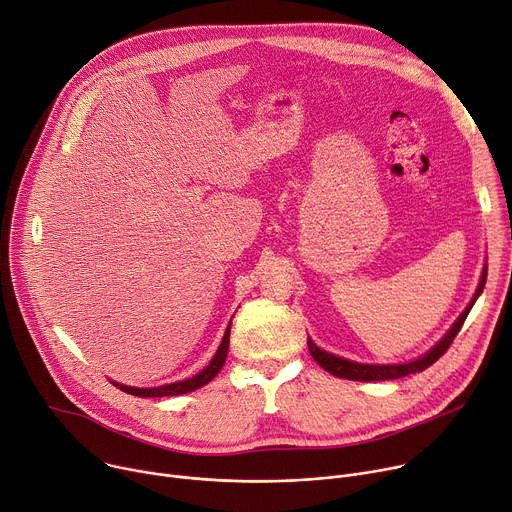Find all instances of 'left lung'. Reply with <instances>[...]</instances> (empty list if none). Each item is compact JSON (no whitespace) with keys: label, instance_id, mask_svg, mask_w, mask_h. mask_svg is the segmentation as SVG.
<instances>
[{"label":"left lung","instance_id":"left-lung-1","mask_svg":"<svg viewBox=\"0 0 512 512\" xmlns=\"http://www.w3.org/2000/svg\"><path fill=\"white\" fill-rule=\"evenodd\" d=\"M486 273H488V269L484 267L482 280H480L478 290H476L472 302L468 304V308L463 310L461 316L453 322V327L447 331V335H445L431 351H427L423 357H418V359H414V361H406V363H396V365H369V363L349 361V359H343V357H339V355L322 351L320 347L314 345L312 339H308L310 355H312V359H314L322 369H327L329 374H333V376H337V378H343V380H355V382L396 380V378H404V376H408V374H416V371H423V369H427L429 365H433V363L449 349V345L453 343V339H455L457 333L461 331L463 320L468 318V314H470L474 302L478 300V296L482 294V290H484V286H486Z\"/></svg>","mask_w":512,"mask_h":512}]
</instances>
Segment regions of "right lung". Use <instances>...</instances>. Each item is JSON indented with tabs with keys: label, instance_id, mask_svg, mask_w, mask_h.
I'll use <instances>...</instances> for the list:
<instances>
[{
	"label": "right lung",
	"instance_id": "1",
	"mask_svg": "<svg viewBox=\"0 0 512 512\" xmlns=\"http://www.w3.org/2000/svg\"><path fill=\"white\" fill-rule=\"evenodd\" d=\"M228 343H230V327L226 329L224 337H222V343L216 351V355L212 357V361L200 371V374H196L194 378H188V380H181V382H173V384H165V386H159V388H132V386H124V384H118V382H112L116 388H120L122 392L126 394H132V396H141V398H161V396H179V394H188V392H194L202 386H206L210 380H214L218 376V371L222 369L224 361H226V353H228Z\"/></svg>",
	"mask_w": 512,
	"mask_h": 512
}]
</instances>
